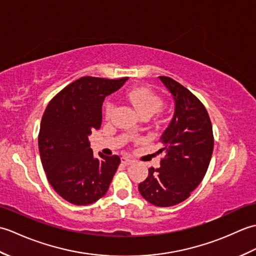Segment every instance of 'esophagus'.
Masks as SVG:
<instances>
[{
  "label": "esophagus",
  "mask_w": 256,
  "mask_h": 256,
  "mask_svg": "<svg viewBox=\"0 0 256 256\" xmlns=\"http://www.w3.org/2000/svg\"><path fill=\"white\" fill-rule=\"evenodd\" d=\"M121 162H123V164H125V165H130V164H132V162H133V160L131 158H128V156H122L121 157Z\"/></svg>",
  "instance_id": "esophagus-1"
}]
</instances>
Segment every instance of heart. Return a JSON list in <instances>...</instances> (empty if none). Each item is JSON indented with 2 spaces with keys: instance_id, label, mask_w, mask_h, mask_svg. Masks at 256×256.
<instances>
[{
  "instance_id": "b5f03b06",
  "label": "heart",
  "mask_w": 256,
  "mask_h": 256,
  "mask_svg": "<svg viewBox=\"0 0 256 256\" xmlns=\"http://www.w3.org/2000/svg\"><path fill=\"white\" fill-rule=\"evenodd\" d=\"M126 99L140 116L143 113H150L153 116L162 106V101L160 96H157L153 91L143 88V86H136V88L128 90L126 92ZM113 108V103L111 101H106L104 104L106 116H111ZM133 131H135V128Z\"/></svg>"
}]
</instances>
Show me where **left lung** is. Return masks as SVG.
Wrapping results in <instances>:
<instances>
[{
    "label": "left lung",
    "instance_id": "1",
    "mask_svg": "<svg viewBox=\"0 0 256 256\" xmlns=\"http://www.w3.org/2000/svg\"><path fill=\"white\" fill-rule=\"evenodd\" d=\"M172 94L175 111L162 134L160 168L150 167L138 184L142 197L157 206L186 200L202 180L214 152L212 125L204 106L184 86L165 76L158 77Z\"/></svg>",
    "mask_w": 256,
    "mask_h": 256
}]
</instances>
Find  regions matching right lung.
<instances>
[{"mask_svg":"<svg viewBox=\"0 0 256 256\" xmlns=\"http://www.w3.org/2000/svg\"><path fill=\"white\" fill-rule=\"evenodd\" d=\"M128 79L82 77L46 108L38 135L42 164L52 187L70 204H94L108 192L121 160L102 154L96 158L89 135L101 126L104 98Z\"/></svg>","mask_w":256,"mask_h":256,"instance_id":"1","label":"right lung"}]
</instances>
